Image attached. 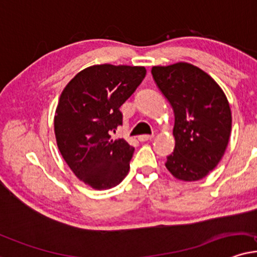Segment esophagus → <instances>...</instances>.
I'll use <instances>...</instances> for the list:
<instances>
[{
  "instance_id": "1",
  "label": "esophagus",
  "mask_w": 257,
  "mask_h": 257,
  "mask_svg": "<svg viewBox=\"0 0 257 257\" xmlns=\"http://www.w3.org/2000/svg\"><path fill=\"white\" fill-rule=\"evenodd\" d=\"M151 138H153V136H151V135H141V136H138V141L139 142L150 141Z\"/></svg>"
}]
</instances>
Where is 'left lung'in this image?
Instances as JSON below:
<instances>
[{
    "label": "left lung",
    "mask_w": 257,
    "mask_h": 257,
    "mask_svg": "<svg viewBox=\"0 0 257 257\" xmlns=\"http://www.w3.org/2000/svg\"><path fill=\"white\" fill-rule=\"evenodd\" d=\"M151 74L175 114V148L167 156V169L182 181L204 179L229 143L232 118L225 94L211 76L188 63L154 66Z\"/></svg>",
    "instance_id": "left-lung-1"
}]
</instances>
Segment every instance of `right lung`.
<instances>
[{"label":"right lung","mask_w":257,"mask_h":257,"mask_svg":"<svg viewBox=\"0 0 257 257\" xmlns=\"http://www.w3.org/2000/svg\"><path fill=\"white\" fill-rule=\"evenodd\" d=\"M145 74L144 66L94 65L63 90L55 115L57 145L72 173L91 188H112L127 175L135 148L110 135L122 125L120 107Z\"/></svg>","instance_id":"1"}]
</instances>
